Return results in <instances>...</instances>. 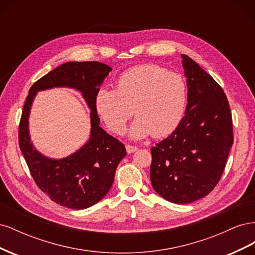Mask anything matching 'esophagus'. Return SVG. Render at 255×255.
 <instances>
[{
    "label": "esophagus",
    "mask_w": 255,
    "mask_h": 255,
    "mask_svg": "<svg viewBox=\"0 0 255 255\" xmlns=\"http://www.w3.org/2000/svg\"><path fill=\"white\" fill-rule=\"evenodd\" d=\"M126 149H127L128 153H133V152L138 150V148H137L136 145H130V144H127L126 145Z\"/></svg>",
    "instance_id": "34e87169"
}]
</instances>
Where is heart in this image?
<instances>
[{
  "label": "heart",
  "instance_id": "1",
  "mask_svg": "<svg viewBox=\"0 0 255 255\" xmlns=\"http://www.w3.org/2000/svg\"><path fill=\"white\" fill-rule=\"evenodd\" d=\"M186 105L187 86L183 76L150 64L128 69L118 78L116 89L100 88L95 99L99 117L117 135L126 132L134 109L137 117L129 128L133 139L172 133L181 123Z\"/></svg>",
  "mask_w": 255,
  "mask_h": 255
}]
</instances>
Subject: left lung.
Wrapping results in <instances>:
<instances>
[{"label":"left lung","instance_id":"1","mask_svg":"<svg viewBox=\"0 0 255 255\" xmlns=\"http://www.w3.org/2000/svg\"><path fill=\"white\" fill-rule=\"evenodd\" d=\"M187 79L185 116L171 135L151 149L152 186L167 201L186 204L219 182L233 144V123L223 89L195 60L182 54Z\"/></svg>","mask_w":255,"mask_h":255}]
</instances>
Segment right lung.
<instances>
[{
  "label": "right lung",
  "instance_id": "obj_1",
  "mask_svg": "<svg viewBox=\"0 0 255 255\" xmlns=\"http://www.w3.org/2000/svg\"><path fill=\"white\" fill-rule=\"evenodd\" d=\"M112 68L99 61H69L38 80L28 91L19 125V145L37 186L52 201L72 210L98 203L111 189L116 169L127 155L126 146L100 127L95 99ZM53 87L82 92L91 112V137L82 148L65 159L42 156L30 142L28 116L38 91Z\"/></svg>",
  "mask_w": 255,
  "mask_h": 255
}]
</instances>
